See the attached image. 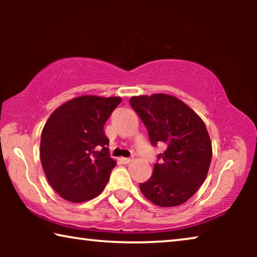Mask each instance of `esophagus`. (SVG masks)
<instances>
[{
	"label": "esophagus",
	"instance_id": "1",
	"mask_svg": "<svg viewBox=\"0 0 257 257\" xmlns=\"http://www.w3.org/2000/svg\"><path fill=\"white\" fill-rule=\"evenodd\" d=\"M120 161L122 164H128V163H131L132 159L131 158H120Z\"/></svg>",
	"mask_w": 257,
	"mask_h": 257
}]
</instances>
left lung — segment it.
Wrapping results in <instances>:
<instances>
[{
    "mask_svg": "<svg viewBox=\"0 0 257 257\" xmlns=\"http://www.w3.org/2000/svg\"><path fill=\"white\" fill-rule=\"evenodd\" d=\"M130 104L146 126L151 144L166 146L140 191L157 206L182 205L195 194L209 170L212 143L205 122L170 94L132 97Z\"/></svg>",
    "mask_w": 257,
    "mask_h": 257,
    "instance_id": "left-lung-1",
    "label": "left lung"
}]
</instances>
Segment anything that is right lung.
<instances>
[{
  "instance_id": "1",
  "label": "right lung",
  "mask_w": 257,
  "mask_h": 257,
  "mask_svg": "<svg viewBox=\"0 0 257 257\" xmlns=\"http://www.w3.org/2000/svg\"><path fill=\"white\" fill-rule=\"evenodd\" d=\"M119 97L82 96L56 108L41 136V163L61 198L84 202L99 195L115 161L108 153L104 125Z\"/></svg>"
}]
</instances>
